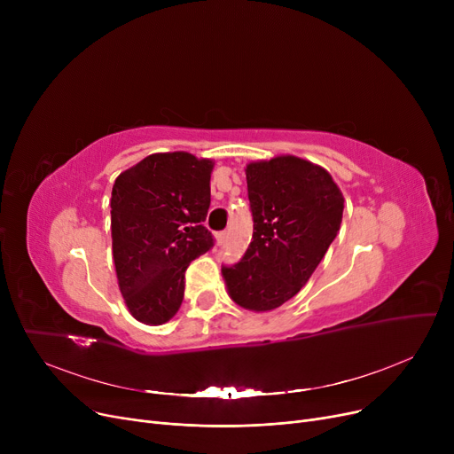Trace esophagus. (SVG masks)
Masks as SVG:
<instances>
[{
    "label": "esophagus",
    "instance_id": "34e87169",
    "mask_svg": "<svg viewBox=\"0 0 454 454\" xmlns=\"http://www.w3.org/2000/svg\"><path fill=\"white\" fill-rule=\"evenodd\" d=\"M226 239H228V233H226V231H221V233L215 235V241H217V245H219V247H221V245H224V243H226Z\"/></svg>",
    "mask_w": 454,
    "mask_h": 454
}]
</instances>
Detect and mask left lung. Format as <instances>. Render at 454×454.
<instances>
[{
	"label": "left lung",
	"instance_id": "1",
	"mask_svg": "<svg viewBox=\"0 0 454 454\" xmlns=\"http://www.w3.org/2000/svg\"><path fill=\"white\" fill-rule=\"evenodd\" d=\"M245 173L254 235L223 278L237 305L267 313L298 294L317 270L340 230L344 195L322 165L293 154L248 161Z\"/></svg>",
	"mask_w": 454,
	"mask_h": 454
}]
</instances>
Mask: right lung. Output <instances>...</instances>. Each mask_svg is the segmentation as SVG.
<instances>
[{"label":"right lung","instance_id":"add662e5","mask_svg":"<svg viewBox=\"0 0 454 454\" xmlns=\"http://www.w3.org/2000/svg\"><path fill=\"white\" fill-rule=\"evenodd\" d=\"M215 161L191 153H154L114 182L112 255L119 291L141 324L169 322L182 305L184 274L213 247L202 226Z\"/></svg>","mask_w":454,"mask_h":454}]
</instances>
